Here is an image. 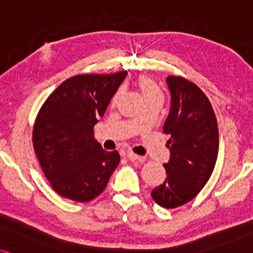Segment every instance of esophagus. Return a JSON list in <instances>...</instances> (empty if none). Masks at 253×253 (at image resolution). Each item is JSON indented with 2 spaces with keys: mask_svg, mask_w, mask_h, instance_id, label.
Wrapping results in <instances>:
<instances>
[{
  "mask_svg": "<svg viewBox=\"0 0 253 253\" xmlns=\"http://www.w3.org/2000/svg\"><path fill=\"white\" fill-rule=\"evenodd\" d=\"M126 157H127V159H128V160L135 161V163H138V164H144L145 163V158L140 157V156H138V154L133 153V152H127Z\"/></svg>",
  "mask_w": 253,
  "mask_h": 253,
  "instance_id": "obj_1",
  "label": "esophagus"
}]
</instances>
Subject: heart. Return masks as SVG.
<instances>
[{
    "instance_id": "1",
    "label": "heart",
    "mask_w": 253,
    "mask_h": 253,
    "mask_svg": "<svg viewBox=\"0 0 253 253\" xmlns=\"http://www.w3.org/2000/svg\"><path fill=\"white\" fill-rule=\"evenodd\" d=\"M138 86H139V89L140 92H141V95L144 97L145 100L150 99V97H153V96H158V95H161V90L160 88L158 87V84L154 82L152 79L147 78V77H141L139 79L138 81ZM121 93L118 92L115 94L114 97H113V105L114 103L118 102L119 97H120Z\"/></svg>"
}]
</instances>
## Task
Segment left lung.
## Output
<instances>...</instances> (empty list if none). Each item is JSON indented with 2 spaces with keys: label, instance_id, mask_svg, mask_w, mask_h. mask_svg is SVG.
<instances>
[{
  "label": "left lung",
  "instance_id": "left-lung-1",
  "mask_svg": "<svg viewBox=\"0 0 253 253\" xmlns=\"http://www.w3.org/2000/svg\"><path fill=\"white\" fill-rule=\"evenodd\" d=\"M171 108L163 130L169 135L171 157L166 179L151 196L158 205L175 209L196 198L213 172L219 134L215 114L208 96L197 84L181 77L166 78Z\"/></svg>",
  "mask_w": 253,
  "mask_h": 253
}]
</instances>
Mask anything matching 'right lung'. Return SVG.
<instances>
[{"instance_id":"right-lung-1","label":"right lung","mask_w":253,"mask_h":253,"mask_svg":"<svg viewBox=\"0 0 253 253\" xmlns=\"http://www.w3.org/2000/svg\"><path fill=\"white\" fill-rule=\"evenodd\" d=\"M126 75V71L75 75L40 108L33 146L45 178L60 196L86 203L107 186L120 156L103 150L94 139V126Z\"/></svg>"}]
</instances>
